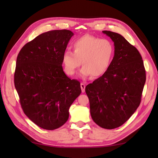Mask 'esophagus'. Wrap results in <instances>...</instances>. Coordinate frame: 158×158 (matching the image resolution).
I'll use <instances>...</instances> for the list:
<instances>
[{"mask_svg": "<svg viewBox=\"0 0 158 158\" xmlns=\"http://www.w3.org/2000/svg\"><path fill=\"white\" fill-rule=\"evenodd\" d=\"M81 91L82 92H85V85L84 83H81Z\"/></svg>", "mask_w": 158, "mask_h": 158, "instance_id": "34e87169", "label": "esophagus"}]
</instances>
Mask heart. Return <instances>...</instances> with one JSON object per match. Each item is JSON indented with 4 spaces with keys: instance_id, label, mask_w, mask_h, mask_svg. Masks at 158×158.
Returning <instances> with one entry per match:
<instances>
[{
    "instance_id": "heart-1",
    "label": "heart",
    "mask_w": 158,
    "mask_h": 158,
    "mask_svg": "<svg viewBox=\"0 0 158 158\" xmlns=\"http://www.w3.org/2000/svg\"><path fill=\"white\" fill-rule=\"evenodd\" d=\"M73 52L63 53L62 62L67 75H73L80 65L82 77H98L108 70L114 55V46L108 39L84 35L73 43Z\"/></svg>"
}]
</instances>
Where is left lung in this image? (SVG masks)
Here are the masks:
<instances>
[{"mask_svg": "<svg viewBox=\"0 0 158 158\" xmlns=\"http://www.w3.org/2000/svg\"><path fill=\"white\" fill-rule=\"evenodd\" d=\"M114 42V57L106 72L85 87L90 114L97 125L114 129L127 122L138 108L146 81L142 57L118 33L104 31Z\"/></svg>", "mask_w": 158, "mask_h": 158, "instance_id": "1", "label": "left lung"}]
</instances>
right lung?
Here are the masks:
<instances>
[{
  "label": "right lung",
  "mask_w": 158,
  "mask_h": 158,
  "mask_svg": "<svg viewBox=\"0 0 158 158\" xmlns=\"http://www.w3.org/2000/svg\"><path fill=\"white\" fill-rule=\"evenodd\" d=\"M73 32L56 30L43 33L18 53L14 84L20 105L28 118L43 129L64 124L69 108L81 92L80 83L62 69V58Z\"/></svg>",
  "instance_id": "1"
}]
</instances>
